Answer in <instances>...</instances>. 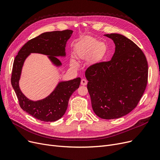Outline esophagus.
<instances>
[{
  "instance_id": "obj_1",
  "label": "esophagus",
  "mask_w": 160,
  "mask_h": 160,
  "mask_svg": "<svg viewBox=\"0 0 160 160\" xmlns=\"http://www.w3.org/2000/svg\"><path fill=\"white\" fill-rule=\"evenodd\" d=\"M81 84L82 85H86L88 84V81H87L85 79H82L81 81Z\"/></svg>"
}]
</instances>
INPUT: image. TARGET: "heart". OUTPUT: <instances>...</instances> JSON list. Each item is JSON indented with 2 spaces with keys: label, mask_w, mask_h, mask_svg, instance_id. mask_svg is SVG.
I'll use <instances>...</instances> for the list:
<instances>
[{
  "label": "heart",
  "mask_w": 160,
  "mask_h": 160,
  "mask_svg": "<svg viewBox=\"0 0 160 160\" xmlns=\"http://www.w3.org/2000/svg\"><path fill=\"white\" fill-rule=\"evenodd\" d=\"M106 49L107 47L104 42H99L95 38L88 37L83 38L77 43L75 48V52L79 58L85 59L93 52L96 56L103 55L106 51ZM71 65L77 66V63L75 60H72Z\"/></svg>",
  "instance_id": "obj_1"
}]
</instances>
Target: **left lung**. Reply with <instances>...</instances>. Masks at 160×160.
I'll use <instances>...</instances> for the list:
<instances>
[{"mask_svg": "<svg viewBox=\"0 0 160 160\" xmlns=\"http://www.w3.org/2000/svg\"><path fill=\"white\" fill-rule=\"evenodd\" d=\"M115 51L111 60L96 62L85 71L92 108L100 118L128 114L141 99L148 79V65L142 49L119 34H106Z\"/></svg>", "mask_w": 160, "mask_h": 160, "instance_id": "8db88e82", "label": "left lung"}]
</instances>
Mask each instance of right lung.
<instances>
[{
	"label": "right lung",
	"mask_w": 160,
	"mask_h": 160,
	"mask_svg": "<svg viewBox=\"0 0 160 160\" xmlns=\"http://www.w3.org/2000/svg\"><path fill=\"white\" fill-rule=\"evenodd\" d=\"M72 31L64 30L46 32L33 38L19 50L14 60L11 84L17 96L20 107L33 118L42 122H55L62 117L68 106L70 97L79 88L81 78L61 82L52 93L44 99L33 101L24 95L18 86L21 69L27 56L31 52L49 55L56 65H61L57 56L65 55V45Z\"/></svg>",
	"instance_id": "obj_1"
}]
</instances>
